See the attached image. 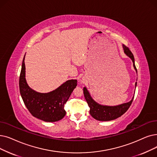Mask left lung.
Masks as SVG:
<instances>
[{
    "instance_id": "obj_1",
    "label": "left lung",
    "mask_w": 157,
    "mask_h": 157,
    "mask_svg": "<svg viewBox=\"0 0 157 157\" xmlns=\"http://www.w3.org/2000/svg\"><path fill=\"white\" fill-rule=\"evenodd\" d=\"M123 49L126 55L132 59L133 63V67L136 71H137V69H136L135 65L133 54L131 51L129 49L128 47L124 45H123ZM136 86H137V83H135V87ZM83 93L88 105L90 107V115L95 119L101 121H112L121 117L122 115H123L128 110L134 98V97H133L132 99L126 103L115 106H108L99 105L96 102H95L90 97V94L87 90L86 87H84L83 88Z\"/></svg>"
}]
</instances>
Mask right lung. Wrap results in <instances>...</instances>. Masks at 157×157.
<instances>
[{
  "label": "right lung",
  "instance_id": "1",
  "mask_svg": "<svg viewBox=\"0 0 157 157\" xmlns=\"http://www.w3.org/2000/svg\"><path fill=\"white\" fill-rule=\"evenodd\" d=\"M24 59L25 56L20 74L19 88L25 106L33 116L46 122H56L63 119L66 114L65 105L76 87L77 80H68L57 89L49 93L36 92L27 84Z\"/></svg>",
  "mask_w": 157,
  "mask_h": 157
}]
</instances>
